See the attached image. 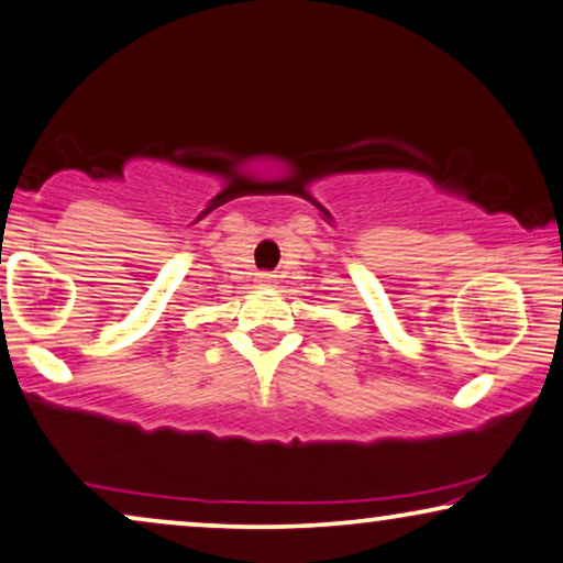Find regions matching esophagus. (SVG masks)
<instances>
[{"label": "esophagus", "instance_id": "obj_1", "mask_svg": "<svg viewBox=\"0 0 563 563\" xmlns=\"http://www.w3.org/2000/svg\"><path fill=\"white\" fill-rule=\"evenodd\" d=\"M255 282H258V287H274L276 276L268 274V272H261L258 276H255Z\"/></svg>", "mask_w": 563, "mask_h": 563}]
</instances>
